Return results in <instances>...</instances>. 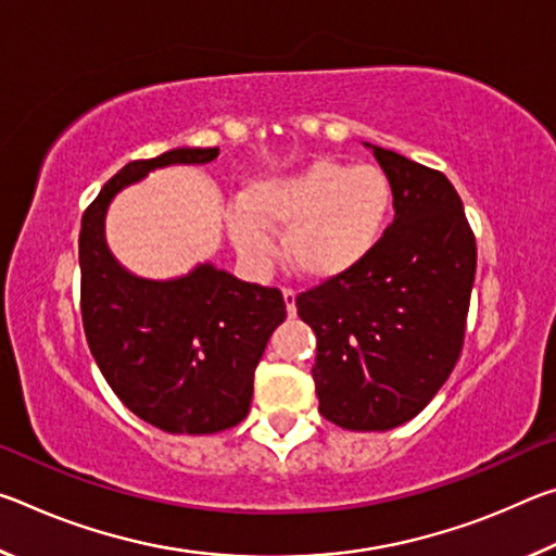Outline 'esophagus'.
<instances>
[{
    "label": "esophagus",
    "instance_id": "34e87169",
    "mask_svg": "<svg viewBox=\"0 0 556 556\" xmlns=\"http://www.w3.org/2000/svg\"><path fill=\"white\" fill-rule=\"evenodd\" d=\"M281 294H285V304H287V314L294 316L296 314V291L285 287L281 289Z\"/></svg>",
    "mask_w": 556,
    "mask_h": 556
}]
</instances>
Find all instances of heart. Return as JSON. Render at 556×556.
I'll return each mask as SVG.
<instances>
[{
  "instance_id": "1",
  "label": "heart",
  "mask_w": 556,
  "mask_h": 556,
  "mask_svg": "<svg viewBox=\"0 0 556 556\" xmlns=\"http://www.w3.org/2000/svg\"><path fill=\"white\" fill-rule=\"evenodd\" d=\"M394 213V188L380 166L318 159L296 174L262 178L228 211L235 248L255 267L277 255L271 230L285 232V255L304 277L333 279L363 265Z\"/></svg>"
}]
</instances>
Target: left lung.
Wrapping results in <instances>:
<instances>
[{
    "label": "left lung",
    "mask_w": 556,
    "mask_h": 556,
    "mask_svg": "<svg viewBox=\"0 0 556 556\" xmlns=\"http://www.w3.org/2000/svg\"><path fill=\"white\" fill-rule=\"evenodd\" d=\"M370 149L392 181L394 220L363 265L296 296L316 333L318 412L351 431L400 427L441 390L476 277V238L448 178Z\"/></svg>",
    "instance_id": "1"
}]
</instances>
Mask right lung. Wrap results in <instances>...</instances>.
Instances as JSON below:
<instances>
[{
  "label": "right lung",
  "instance_id": "obj_1",
  "mask_svg": "<svg viewBox=\"0 0 556 556\" xmlns=\"http://www.w3.org/2000/svg\"><path fill=\"white\" fill-rule=\"evenodd\" d=\"M211 149L137 159L102 186L80 220V314L100 372L129 412L168 434H215L248 417L265 345L287 318L277 287L213 265L154 281L122 269L105 244V213L122 188L172 164H208Z\"/></svg>",
  "mask_w": 556,
  "mask_h": 556
}]
</instances>
